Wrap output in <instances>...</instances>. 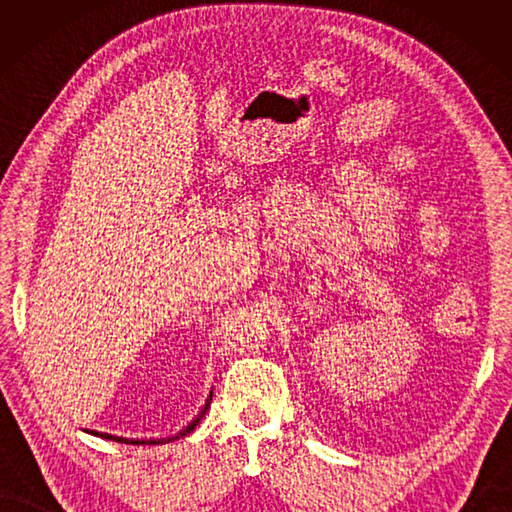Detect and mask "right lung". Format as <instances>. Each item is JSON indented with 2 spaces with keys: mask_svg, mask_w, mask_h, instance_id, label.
I'll list each match as a JSON object with an SVG mask.
<instances>
[{
  "mask_svg": "<svg viewBox=\"0 0 512 512\" xmlns=\"http://www.w3.org/2000/svg\"><path fill=\"white\" fill-rule=\"evenodd\" d=\"M211 398H213V391L209 394V398H206L204 407H202V411L198 413V416H195V418L187 424V427H184L182 431H178L176 436H171V438H160V440H129V438H121V436H112V433H99V431H92V433H94V436H101V438H107V440H116V442H125V444H165V442L180 440V438L187 436V433H191L195 427H198V422L202 420V416L206 413V409L211 407Z\"/></svg>",
  "mask_w": 512,
  "mask_h": 512,
  "instance_id": "right-lung-1",
  "label": "right lung"
}]
</instances>
